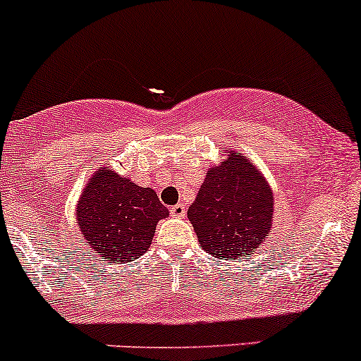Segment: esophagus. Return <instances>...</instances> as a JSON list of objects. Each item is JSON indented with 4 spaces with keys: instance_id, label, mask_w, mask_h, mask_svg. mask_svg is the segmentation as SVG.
I'll return each instance as SVG.
<instances>
[{
    "instance_id": "1",
    "label": "esophagus",
    "mask_w": 361,
    "mask_h": 361,
    "mask_svg": "<svg viewBox=\"0 0 361 361\" xmlns=\"http://www.w3.org/2000/svg\"><path fill=\"white\" fill-rule=\"evenodd\" d=\"M170 214L176 218H184L185 216V204H182V202H177L176 206H172L170 208Z\"/></svg>"
}]
</instances>
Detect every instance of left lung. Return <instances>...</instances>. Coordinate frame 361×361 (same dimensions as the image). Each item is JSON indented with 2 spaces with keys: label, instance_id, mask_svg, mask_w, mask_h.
<instances>
[{
  "label": "left lung",
  "instance_id": "8db88e82",
  "mask_svg": "<svg viewBox=\"0 0 361 361\" xmlns=\"http://www.w3.org/2000/svg\"><path fill=\"white\" fill-rule=\"evenodd\" d=\"M188 218L206 252L242 261L271 230L273 192L256 165L232 153L208 170Z\"/></svg>",
  "mask_w": 361,
  "mask_h": 361
}]
</instances>
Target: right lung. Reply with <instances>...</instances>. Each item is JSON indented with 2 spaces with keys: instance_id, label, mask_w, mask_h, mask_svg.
<instances>
[{
  "instance_id": "right-lung-1",
  "label": "right lung",
  "mask_w": 361,
  "mask_h": 361,
  "mask_svg": "<svg viewBox=\"0 0 361 361\" xmlns=\"http://www.w3.org/2000/svg\"><path fill=\"white\" fill-rule=\"evenodd\" d=\"M76 214L90 249L124 264L147 252L157 224L167 218L169 209L152 188H140L104 167L85 188Z\"/></svg>"
}]
</instances>
